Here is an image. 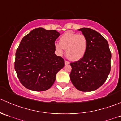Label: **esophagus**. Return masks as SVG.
Listing matches in <instances>:
<instances>
[{"label":"esophagus","instance_id":"obj_1","mask_svg":"<svg viewBox=\"0 0 121 121\" xmlns=\"http://www.w3.org/2000/svg\"><path fill=\"white\" fill-rule=\"evenodd\" d=\"M69 62L67 60H65V65H69Z\"/></svg>","mask_w":121,"mask_h":121}]
</instances>
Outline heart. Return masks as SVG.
I'll use <instances>...</instances> for the list:
<instances>
[{
  "label": "heart",
  "instance_id": "b5f03b06",
  "mask_svg": "<svg viewBox=\"0 0 121 121\" xmlns=\"http://www.w3.org/2000/svg\"><path fill=\"white\" fill-rule=\"evenodd\" d=\"M88 47L86 37L82 34L67 32L59 39V43L55 45L56 53L61 56L66 49V56L69 60L78 61L83 58Z\"/></svg>",
  "mask_w": 121,
  "mask_h": 121
}]
</instances>
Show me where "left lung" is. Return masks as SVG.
<instances>
[{
    "mask_svg": "<svg viewBox=\"0 0 121 121\" xmlns=\"http://www.w3.org/2000/svg\"><path fill=\"white\" fill-rule=\"evenodd\" d=\"M78 30L86 37L88 47L82 59L70 63V79L77 89L91 92L106 81L111 70V52L107 40L99 33L87 27Z\"/></svg>",
    "mask_w": 121,
    "mask_h": 121,
    "instance_id": "left-lung-1",
    "label": "left lung"
}]
</instances>
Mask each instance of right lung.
Masks as SVG:
<instances>
[{"label": "right lung", "instance_id": "add662e5", "mask_svg": "<svg viewBox=\"0 0 121 121\" xmlns=\"http://www.w3.org/2000/svg\"><path fill=\"white\" fill-rule=\"evenodd\" d=\"M55 30L35 29L24 36L16 50L15 69L23 86L44 91L54 83L64 60L55 53V42L60 36Z\"/></svg>", "mask_w": 121, "mask_h": 121}]
</instances>
